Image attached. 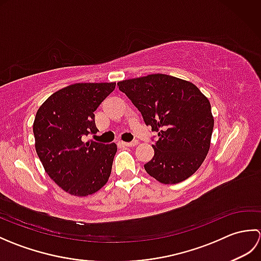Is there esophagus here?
Listing matches in <instances>:
<instances>
[{
	"instance_id": "esophagus-1",
	"label": "esophagus",
	"mask_w": 261,
	"mask_h": 261,
	"mask_svg": "<svg viewBox=\"0 0 261 261\" xmlns=\"http://www.w3.org/2000/svg\"><path fill=\"white\" fill-rule=\"evenodd\" d=\"M121 143H122V145H123L124 147H136V146L138 145V141H137V140L132 141V142H124V141H122Z\"/></svg>"
}]
</instances>
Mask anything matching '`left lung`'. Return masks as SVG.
Here are the masks:
<instances>
[{
    "mask_svg": "<svg viewBox=\"0 0 261 261\" xmlns=\"http://www.w3.org/2000/svg\"><path fill=\"white\" fill-rule=\"evenodd\" d=\"M158 135L147 173L163 184H177L201 167L210 150L214 119L207 97L193 83L151 74L118 83Z\"/></svg>",
    "mask_w": 261,
    "mask_h": 261,
    "instance_id": "left-lung-1",
    "label": "left lung"
}]
</instances>
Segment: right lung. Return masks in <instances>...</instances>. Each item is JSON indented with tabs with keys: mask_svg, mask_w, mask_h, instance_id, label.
I'll return each instance as SVG.
<instances>
[{
	"mask_svg": "<svg viewBox=\"0 0 261 261\" xmlns=\"http://www.w3.org/2000/svg\"><path fill=\"white\" fill-rule=\"evenodd\" d=\"M115 83H76L55 92L38 109L33 135L39 159L49 177L74 196H88L107 184L116 145L84 141L96 134L94 112Z\"/></svg>",
	"mask_w": 261,
	"mask_h": 261,
	"instance_id": "add662e5",
	"label": "right lung"
}]
</instances>
